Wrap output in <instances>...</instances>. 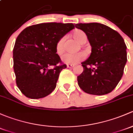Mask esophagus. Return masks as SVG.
<instances>
[{"mask_svg":"<svg viewBox=\"0 0 133 133\" xmlns=\"http://www.w3.org/2000/svg\"><path fill=\"white\" fill-rule=\"evenodd\" d=\"M75 66L74 64H67V68H73Z\"/></svg>","mask_w":133,"mask_h":133,"instance_id":"obj_1","label":"esophagus"}]
</instances>
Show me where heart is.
I'll return each mask as SVG.
<instances>
[{"label": "heart", "instance_id": "1", "mask_svg": "<svg viewBox=\"0 0 133 133\" xmlns=\"http://www.w3.org/2000/svg\"><path fill=\"white\" fill-rule=\"evenodd\" d=\"M73 37L79 43H82L84 40L87 39V36L83 32L80 30H76L73 33ZM65 37H63L58 40L56 44V51L58 55H61L64 51V41ZM85 57V54L83 53H78V54H65L62 57L63 62L67 64H76L82 60L84 59Z\"/></svg>", "mask_w": 133, "mask_h": 133}]
</instances>
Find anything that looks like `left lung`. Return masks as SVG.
<instances>
[{
  "mask_svg": "<svg viewBox=\"0 0 133 133\" xmlns=\"http://www.w3.org/2000/svg\"><path fill=\"white\" fill-rule=\"evenodd\" d=\"M75 26L86 34L92 46L90 57L82 62L83 71L77 77L78 85L89 94H107L116 87L124 73L127 62L124 39L101 23H77Z\"/></svg>",
  "mask_w": 133,
  "mask_h": 133,
  "instance_id": "left-lung-1",
  "label": "left lung"
}]
</instances>
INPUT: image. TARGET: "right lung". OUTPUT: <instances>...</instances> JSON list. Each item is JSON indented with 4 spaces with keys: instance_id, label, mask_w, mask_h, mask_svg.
Wrapping results in <instances>:
<instances>
[{
    "instance_id": "1",
    "label": "right lung",
    "mask_w": 133,
    "mask_h": 133,
    "mask_svg": "<svg viewBox=\"0 0 133 133\" xmlns=\"http://www.w3.org/2000/svg\"><path fill=\"white\" fill-rule=\"evenodd\" d=\"M74 28L72 23H43L28 26L18 35L13 68L16 85L26 97L43 98L55 89L60 72L67 67L56 54V44Z\"/></svg>"
}]
</instances>
